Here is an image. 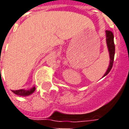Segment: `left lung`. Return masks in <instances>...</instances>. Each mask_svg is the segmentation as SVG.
<instances>
[{
	"label": "left lung",
	"instance_id": "left-lung-1",
	"mask_svg": "<svg viewBox=\"0 0 129 129\" xmlns=\"http://www.w3.org/2000/svg\"><path fill=\"white\" fill-rule=\"evenodd\" d=\"M106 44L108 47V50L109 52V57H110V63L108 66V70L103 76L105 77L107 75L109 72L111 71V68L113 67L114 61V56H115V44H114V36L113 32L110 30H106Z\"/></svg>",
	"mask_w": 129,
	"mask_h": 129
}]
</instances>
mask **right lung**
Segmentation results:
<instances>
[{
  "instance_id": "add662e5",
  "label": "right lung",
  "mask_w": 129,
  "mask_h": 129,
  "mask_svg": "<svg viewBox=\"0 0 129 129\" xmlns=\"http://www.w3.org/2000/svg\"><path fill=\"white\" fill-rule=\"evenodd\" d=\"M36 89L35 87H33L31 89L29 90H24V89H21V90H12V92L16 94V95H19V96H27L32 94L34 92V90Z\"/></svg>"
}]
</instances>
